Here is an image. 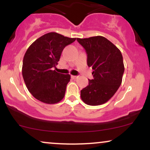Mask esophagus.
I'll use <instances>...</instances> for the list:
<instances>
[{
  "label": "esophagus",
  "instance_id": "obj_1",
  "mask_svg": "<svg viewBox=\"0 0 150 150\" xmlns=\"http://www.w3.org/2000/svg\"><path fill=\"white\" fill-rule=\"evenodd\" d=\"M71 77H72V78H73V79H77V77H78V76H75V75H72Z\"/></svg>",
  "mask_w": 150,
  "mask_h": 150
}]
</instances>
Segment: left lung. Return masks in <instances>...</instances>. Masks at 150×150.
<instances>
[{
  "label": "left lung",
  "instance_id": "1",
  "mask_svg": "<svg viewBox=\"0 0 150 150\" xmlns=\"http://www.w3.org/2000/svg\"><path fill=\"white\" fill-rule=\"evenodd\" d=\"M77 40L86 50L87 65L94 70V79L89 80V85L81 90V99L90 106L104 104L121 85L125 69L121 52L101 36Z\"/></svg>",
  "mask_w": 150,
  "mask_h": 150
}]
</instances>
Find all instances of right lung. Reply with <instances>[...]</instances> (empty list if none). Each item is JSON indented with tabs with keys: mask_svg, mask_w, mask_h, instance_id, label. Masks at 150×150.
Here are the masks:
<instances>
[{
	"mask_svg": "<svg viewBox=\"0 0 150 150\" xmlns=\"http://www.w3.org/2000/svg\"><path fill=\"white\" fill-rule=\"evenodd\" d=\"M76 40L56 32H49L34 42L26 51L22 63V76L29 92L39 101L57 104L63 99L69 74L53 70L63 50Z\"/></svg>",
	"mask_w": 150,
	"mask_h": 150,
	"instance_id": "1",
	"label": "right lung"
}]
</instances>
